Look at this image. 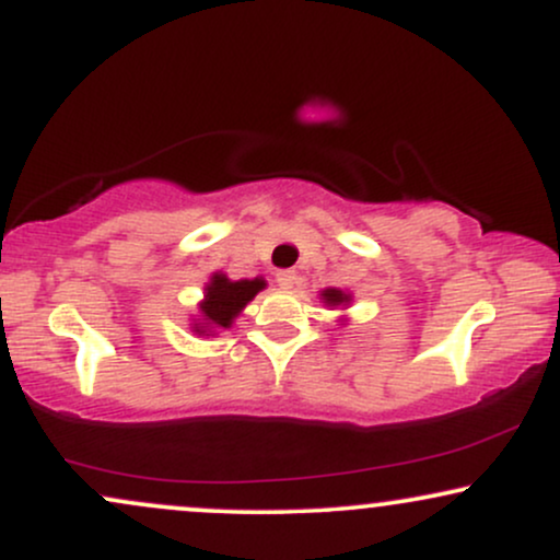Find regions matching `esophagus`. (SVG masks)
Masks as SVG:
<instances>
[{"label": "esophagus", "instance_id": "34e87169", "mask_svg": "<svg viewBox=\"0 0 560 560\" xmlns=\"http://www.w3.org/2000/svg\"><path fill=\"white\" fill-rule=\"evenodd\" d=\"M276 284H279L281 289H292L294 284H298V273H294V271H279V273H276Z\"/></svg>", "mask_w": 560, "mask_h": 560}]
</instances>
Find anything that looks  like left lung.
Here are the masks:
<instances>
[{
  "mask_svg": "<svg viewBox=\"0 0 560 560\" xmlns=\"http://www.w3.org/2000/svg\"><path fill=\"white\" fill-rule=\"evenodd\" d=\"M320 302H324L326 307H339V311H345V307H350V302H352V294L350 292H342V289H337V287H329V289H324V292H320Z\"/></svg>",
  "mask_w": 560,
  "mask_h": 560,
  "instance_id": "obj_1",
  "label": "left lung"
}]
</instances>
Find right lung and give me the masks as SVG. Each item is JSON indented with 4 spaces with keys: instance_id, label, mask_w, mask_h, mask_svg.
Masks as SVG:
<instances>
[{
    "instance_id": "obj_1",
    "label": "right lung",
    "mask_w": 560,
    "mask_h": 560,
    "mask_svg": "<svg viewBox=\"0 0 560 560\" xmlns=\"http://www.w3.org/2000/svg\"><path fill=\"white\" fill-rule=\"evenodd\" d=\"M266 289V279L231 281L223 271H215L205 284V298L199 300V318L191 320V331L199 337H215V331L231 329L234 318L255 300V294Z\"/></svg>"
}]
</instances>
